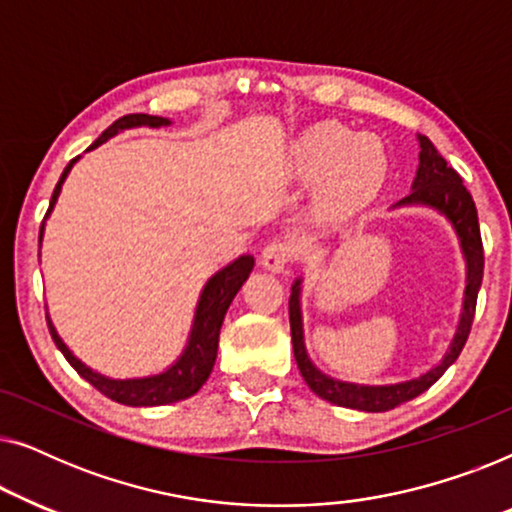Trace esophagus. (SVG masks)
Instances as JSON below:
<instances>
[{
    "mask_svg": "<svg viewBox=\"0 0 512 512\" xmlns=\"http://www.w3.org/2000/svg\"><path fill=\"white\" fill-rule=\"evenodd\" d=\"M293 256V249L289 244L282 242V240H272L263 247V254H261V263L265 270L270 272H282L286 265H289Z\"/></svg>",
    "mask_w": 512,
    "mask_h": 512,
    "instance_id": "esophagus-1",
    "label": "esophagus"
}]
</instances>
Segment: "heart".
<instances>
[{
  "label": "heart",
  "instance_id": "1",
  "mask_svg": "<svg viewBox=\"0 0 512 512\" xmlns=\"http://www.w3.org/2000/svg\"><path fill=\"white\" fill-rule=\"evenodd\" d=\"M366 142H370L368 137H354V132L340 123L314 125L291 146V174L305 181L324 174L321 200L335 207L345 205V202L373 186L384 170V156H380L376 168L374 163L377 156L373 146ZM373 166L375 171L372 170ZM361 173H367L369 177L361 178Z\"/></svg>",
  "mask_w": 512,
  "mask_h": 512
}]
</instances>
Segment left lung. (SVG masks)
<instances>
[{
  "label": "left lung",
  "mask_w": 512,
  "mask_h": 512,
  "mask_svg": "<svg viewBox=\"0 0 512 512\" xmlns=\"http://www.w3.org/2000/svg\"><path fill=\"white\" fill-rule=\"evenodd\" d=\"M419 142V167L417 177L412 181V191L398 200L394 207H429L436 209L440 216H445L452 223L454 233L459 237L461 254L466 261V291H464V310H461L457 333L447 347L443 359L438 366L426 370L424 375L412 377L405 382L394 384H359L335 380V377L321 373L314 366L305 347L303 333V310H300V293H303V279H296L291 286L289 298V321H291V342L293 356L300 368V375L307 382L314 394L324 401L340 405V408H352L361 412H387L394 410L396 405L408 403L419 394H424L431 384H436L447 368L459 359L464 349L468 333H471L475 303H478V291L482 284V270H485V256H482V240L478 226V209L471 193L466 191L464 181L457 172L447 165V160L440 156L436 146L431 144L429 137L417 135Z\"/></svg>",
  "instance_id": "8db88e82"
}]
</instances>
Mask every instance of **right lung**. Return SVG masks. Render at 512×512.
<instances>
[{"label": "right lung", "mask_w": 512, "mask_h": 512, "mask_svg": "<svg viewBox=\"0 0 512 512\" xmlns=\"http://www.w3.org/2000/svg\"><path fill=\"white\" fill-rule=\"evenodd\" d=\"M170 123H172L170 118H163V116H149V114L123 116L118 118L116 123H111L109 128L102 132L100 139H95V142L90 144L88 151L97 149V146L104 144L107 139H111L123 130L142 128V125H146V128H163V125H170ZM79 158L81 156L69 160L65 172H62L58 186H55L53 191L51 207H48L46 219L51 216L55 202H58V195L62 191V184H65L67 174L72 172V167ZM46 219L41 223V230H39V247H41V240H44ZM251 270H254V256L244 254L240 258H235L233 263H228L226 268L214 272V275L207 279V284L202 286L198 307H195L193 326H191V333H188L184 352H181L179 359L174 361L172 366H167L163 373L146 375V377H125V380H121V377H107L86 366L81 359H76L72 349L62 342L58 331H55L51 317L46 314L48 331H51L53 342L58 345L60 352L65 354L69 366H72L83 380L93 384L100 394L111 398V401L130 405V408H153V405L184 401V398L198 394L202 384L207 382L209 373H212L214 361H216V349H219V333H221L223 317H226L228 307L237 296V291L242 289L244 282H247Z\"/></svg>", "instance_id": "obj_1"}]
</instances>
